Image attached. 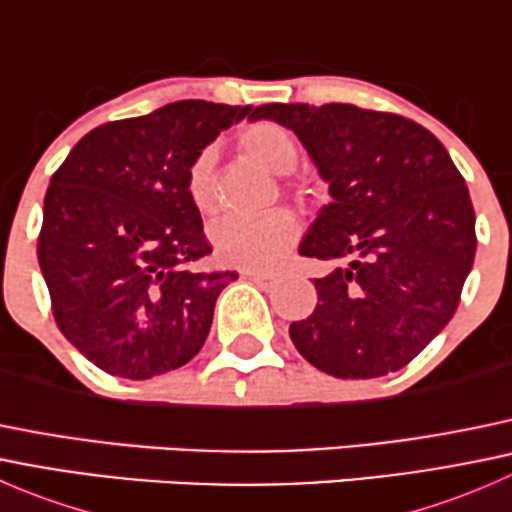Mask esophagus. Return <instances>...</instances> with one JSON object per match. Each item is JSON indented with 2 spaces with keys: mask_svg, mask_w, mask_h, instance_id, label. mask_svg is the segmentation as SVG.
Segmentation results:
<instances>
[{
  "mask_svg": "<svg viewBox=\"0 0 512 512\" xmlns=\"http://www.w3.org/2000/svg\"><path fill=\"white\" fill-rule=\"evenodd\" d=\"M245 280H250V282H255L257 287H262V289H270L272 285H275V275H265V272H245Z\"/></svg>",
  "mask_w": 512,
  "mask_h": 512,
  "instance_id": "34e87169",
  "label": "esophagus"
}]
</instances>
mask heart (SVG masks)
<instances>
[{"label": "heart", "instance_id": "heart-1", "mask_svg": "<svg viewBox=\"0 0 512 512\" xmlns=\"http://www.w3.org/2000/svg\"><path fill=\"white\" fill-rule=\"evenodd\" d=\"M237 148L247 160L270 175H287L297 165L299 148L292 133L277 123H250L237 133ZM215 148H203L185 173L188 198L200 213L210 215L218 208L215 195ZM299 240V223L294 215L272 213L265 218L218 220L210 230V242L218 260L237 270H272L289 255Z\"/></svg>", "mask_w": 512, "mask_h": 512}]
</instances>
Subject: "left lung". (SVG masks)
Wrapping results in <instances>:
<instances>
[{"instance_id":"left-lung-1","label":"left lung","mask_w":512,"mask_h":512,"mask_svg":"<svg viewBox=\"0 0 512 512\" xmlns=\"http://www.w3.org/2000/svg\"><path fill=\"white\" fill-rule=\"evenodd\" d=\"M307 148L332 203L299 255L332 262L317 307L289 324L299 354L339 379L399 371L451 322L476 257L466 180L443 143L396 113L352 103H267Z\"/></svg>"}]
</instances>
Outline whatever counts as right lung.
<instances>
[{"label": "right lung", "mask_w": 512, "mask_h": 512, "mask_svg": "<svg viewBox=\"0 0 512 512\" xmlns=\"http://www.w3.org/2000/svg\"><path fill=\"white\" fill-rule=\"evenodd\" d=\"M252 106L175 101L86 133L51 175L39 267L61 334L106 374L153 379L203 349L235 272L210 255L185 173Z\"/></svg>", "instance_id": "1"}]
</instances>
